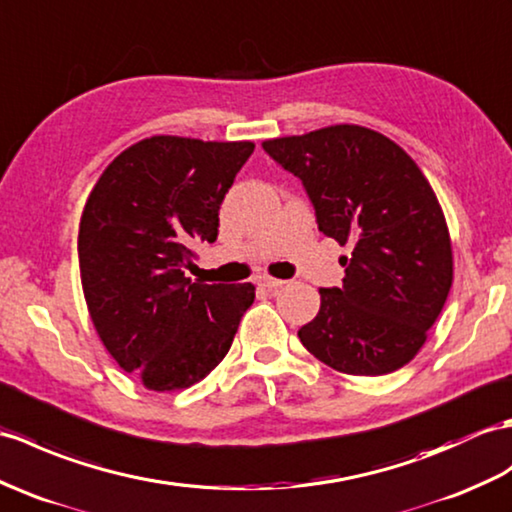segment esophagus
<instances>
[{
  "label": "esophagus",
  "mask_w": 512,
  "mask_h": 512,
  "mask_svg": "<svg viewBox=\"0 0 512 512\" xmlns=\"http://www.w3.org/2000/svg\"><path fill=\"white\" fill-rule=\"evenodd\" d=\"M285 281L283 279H272V277H261L259 279V285L261 288H266V290H277V288H281Z\"/></svg>",
  "instance_id": "obj_1"
}]
</instances>
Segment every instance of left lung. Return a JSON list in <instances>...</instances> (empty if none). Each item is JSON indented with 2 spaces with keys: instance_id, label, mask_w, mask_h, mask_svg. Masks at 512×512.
Listing matches in <instances>:
<instances>
[{
  "instance_id": "left-lung-1",
  "label": "left lung",
  "mask_w": 512,
  "mask_h": 512,
  "mask_svg": "<svg viewBox=\"0 0 512 512\" xmlns=\"http://www.w3.org/2000/svg\"><path fill=\"white\" fill-rule=\"evenodd\" d=\"M301 178L318 229L344 246L342 288H320L299 329L314 358L347 375H386L419 353L454 279L443 209L432 185L382 133L336 124L264 141Z\"/></svg>"
}]
</instances>
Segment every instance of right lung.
Here are the masks:
<instances>
[{
    "instance_id": "obj_1",
    "label": "right lung",
    "mask_w": 512,
    "mask_h": 512,
    "mask_svg": "<svg viewBox=\"0 0 512 512\" xmlns=\"http://www.w3.org/2000/svg\"><path fill=\"white\" fill-rule=\"evenodd\" d=\"M253 141L154 135L91 189L78 231L82 292L106 351L148 390L194 386L229 353L253 283H192V246L216 242L224 194Z\"/></svg>"
}]
</instances>
